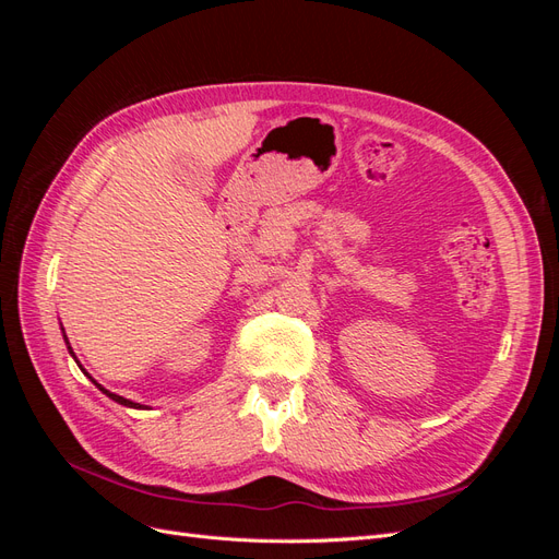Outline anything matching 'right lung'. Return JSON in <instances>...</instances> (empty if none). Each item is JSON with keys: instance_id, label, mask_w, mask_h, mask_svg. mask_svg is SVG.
<instances>
[{"instance_id": "obj_1", "label": "right lung", "mask_w": 559, "mask_h": 559, "mask_svg": "<svg viewBox=\"0 0 559 559\" xmlns=\"http://www.w3.org/2000/svg\"><path fill=\"white\" fill-rule=\"evenodd\" d=\"M72 349V347H70ZM95 382V380H93ZM97 384V382H95ZM99 386V384H97ZM99 389H103V392L109 396V399H114L116 403H121V405H128V408H142V405L140 403H132V401H128V399H123V396H118V394H111V392H107V389L105 386H99Z\"/></svg>"}]
</instances>
